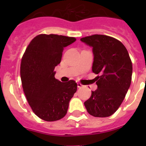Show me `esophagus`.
<instances>
[{
  "instance_id": "obj_1",
  "label": "esophagus",
  "mask_w": 146,
  "mask_h": 146,
  "mask_svg": "<svg viewBox=\"0 0 146 146\" xmlns=\"http://www.w3.org/2000/svg\"><path fill=\"white\" fill-rule=\"evenodd\" d=\"M82 85L81 84V83H80V82H77V87L79 88H82Z\"/></svg>"
}]
</instances>
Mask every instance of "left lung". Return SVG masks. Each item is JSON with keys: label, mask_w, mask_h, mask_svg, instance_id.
Here are the masks:
<instances>
[{"label": "left lung", "mask_w": 146, "mask_h": 146, "mask_svg": "<svg viewBox=\"0 0 146 146\" xmlns=\"http://www.w3.org/2000/svg\"><path fill=\"white\" fill-rule=\"evenodd\" d=\"M92 47L96 91L84 102L88 113L94 117L110 116L124 99L131 85L132 64L124 45L116 38L95 34L80 38Z\"/></svg>", "instance_id": "1"}]
</instances>
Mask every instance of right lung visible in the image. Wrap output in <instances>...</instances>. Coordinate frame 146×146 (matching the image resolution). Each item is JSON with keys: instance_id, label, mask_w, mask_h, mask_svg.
Wrapping results in <instances>:
<instances>
[{"instance_id": "obj_1", "label": "right lung", "mask_w": 146, "mask_h": 146, "mask_svg": "<svg viewBox=\"0 0 146 146\" xmlns=\"http://www.w3.org/2000/svg\"><path fill=\"white\" fill-rule=\"evenodd\" d=\"M75 41L74 37L61 35H38L30 42L22 58L23 91L33 113L44 121L64 118L77 91L75 81L61 82L55 78L54 71L60 63L64 47Z\"/></svg>"}]
</instances>
